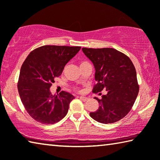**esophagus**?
Here are the masks:
<instances>
[{
	"instance_id": "obj_1",
	"label": "esophagus",
	"mask_w": 160,
	"mask_h": 160,
	"mask_svg": "<svg viewBox=\"0 0 160 160\" xmlns=\"http://www.w3.org/2000/svg\"><path fill=\"white\" fill-rule=\"evenodd\" d=\"M80 99L82 100V101L86 102V101H87V100H88V98L85 97V96H80Z\"/></svg>"
}]
</instances>
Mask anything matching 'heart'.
Instances as JSON below:
<instances>
[{
    "label": "heart",
    "instance_id": "1",
    "mask_svg": "<svg viewBox=\"0 0 160 160\" xmlns=\"http://www.w3.org/2000/svg\"><path fill=\"white\" fill-rule=\"evenodd\" d=\"M85 62H82L80 63V64H83V63H85Z\"/></svg>",
    "mask_w": 160,
    "mask_h": 160
}]
</instances>
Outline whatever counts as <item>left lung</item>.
I'll list each match as a JSON object with an SVG mask.
<instances>
[{"label": "left lung", "mask_w": 160, "mask_h": 160, "mask_svg": "<svg viewBox=\"0 0 160 160\" xmlns=\"http://www.w3.org/2000/svg\"><path fill=\"white\" fill-rule=\"evenodd\" d=\"M82 51L93 64L97 84L93 93L106 89L102 99L95 98L99 108L90 113L96 121L112 124L127 115L133 107L138 94L136 69L130 58L114 48H87Z\"/></svg>", "instance_id": "obj_1"}]
</instances>
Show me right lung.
I'll list each match as a JSON object with an SVG mask.
<instances>
[{
    "instance_id": "obj_1",
    "label": "right lung",
    "mask_w": 160,
    "mask_h": 160,
    "mask_svg": "<svg viewBox=\"0 0 160 160\" xmlns=\"http://www.w3.org/2000/svg\"><path fill=\"white\" fill-rule=\"evenodd\" d=\"M80 49L79 46H43L31 52L22 64L18 84L19 97L36 121L52 124L66 116L74 96L65 91L52 95L50 88Z\"/></svg>"
}]
</instances>
